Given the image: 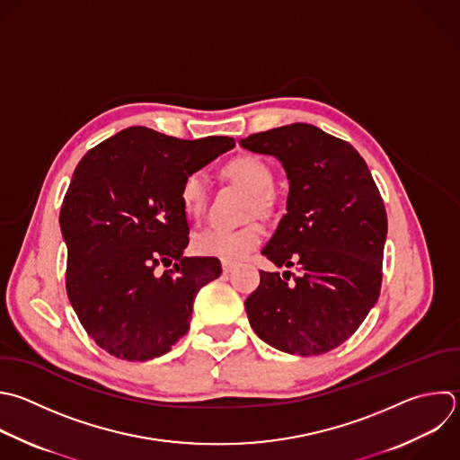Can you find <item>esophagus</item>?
Wrapping results in <instances>:
<instances>
[{"label": "esophagus", "instance_id": "esophagus-1", "mask_svg": "<svg viewBox=\"0 0 460 460\" xmlns=\"http://www.w3.org/2000/svg\"><path fill=\"white\" fill-rule=\"evenodd\" d=\"M235 270L234 262H223V273H232Z\"/></svg>", "mask_w": 460, "mask_h": 460}]
</instances>
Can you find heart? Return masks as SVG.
I'll return each mask as SVG.
<instances>
[{"instance_id": "heart-1", "label": "heart", "mask_w": 460, "mask_h": 460, "mask_svg": "<svg viewBox=\"0 0 460 460\" xmlns=\"http://www.w3.org/2000/svg\"><path fill=\"white\" fill-rule=\"evenodd\" d=\"M225 174L253 194V207H257V210L268 207V192L273 187V171L264 160L252 155L237 156L226 164ZM180 199L187 216L194 219L201 217L208 203L207 176L199 171L189 172L180 185ZM262 237L264 232L255 223L241 228L208 226L194 235L192 246L196 253L203 257L237 262L246 259L262 243Z\"/></svg>"}]
</instances>
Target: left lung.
Returning <instances> with one entry per match:
<instances>
[{
	"mask_svg": "<svg viewBox=\"0 0 460 460\" xmlns=\"http://www.w3.org/2000/svg\"><path fill=\"white\" fill-rule=\"evenodd\" d=\"M244 149L275 156L289 180L288 214L262 255L300 275L261 271L244 307L255 334L298 356L336 349L361 325L381 289L386 212L359 153L311 124L250 135Z\"/></svg>",
	"mask_w": 460,
	"mask_h": 460,
	"instance_id": "left-lung-1",
	"label": "left lung"
}]
</instances>
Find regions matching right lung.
I'll list each match as a JSON object with an SVG mask.
<instances>
[{
	"label": "right lung",
	"mask_w": 460,
	"mask_h": 460,
	"mask_svg": "<svg viewBox=\"0 0 460 460\" xmlns=\"http://www.w3.org/2000/svg\"><path fill=\"white\" fill-rule=\"evenodd\" d=\"M235 146L128 128L79 162L61 207L66 293L86 332L110 354L147 361L187 334L198 291L221 275L189 244L180 185ZM158 263L172 265L162 276Z\"/></svg>",
	"instance_id": "1"
}]
</instances>
